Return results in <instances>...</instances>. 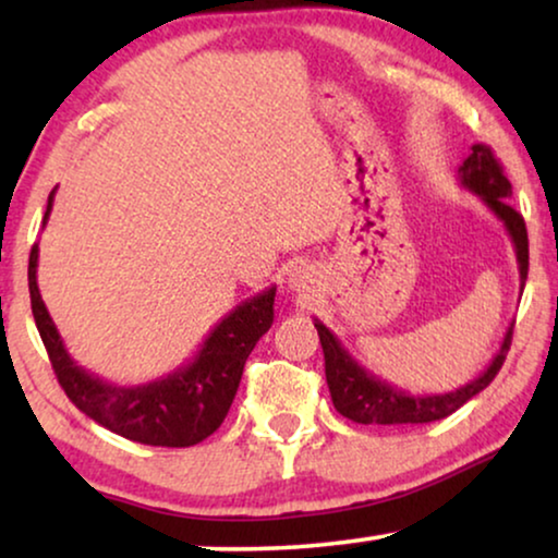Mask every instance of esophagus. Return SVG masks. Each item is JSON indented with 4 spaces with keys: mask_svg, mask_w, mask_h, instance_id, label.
Segmentation results:
<instances>
[{
    "mask_svg": "<svg viewBox=\"0 0 558 558\" xmlns=\"http://www.w3.org/2000/svg\"><path fill=\"white\" fill-rule=\"evenodd\" d=\"M312 284V274L307 269H294L292 274H289V287L296 289V292H307Z\"/></svg>",
    "mask_w": 558,
    "mask_h": 558,
    "instance_id": "esophagus-1",
    "label": "esophagus"
}]
</instances>
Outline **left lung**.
<instances>
[{
	"label": "left lung",
	"instance_id": "left-lung-1",
	"mask_svg": "<svg viewBox=\"0 0 558 558\" xmlns=\"http://www.w3.org/2000/svg\"><path fill=\"white\" fill-rule=\"evenodd\" d=\"M457 178H460V185L470 193H475L480 201H483L487 208L495 213V218L506 226L515 246V258H518V271H521V292L525 287V277H529V233H525V220L521 213H518L513 205H510L508 197L513 195V187L506 174H502V167L498 159H495L493 149L485 147V144H475L472 147V155L464 159L457 170ZM319 342H323L325 353V376L327 386H330V396L335 409L340 411L342 416L350 418L355 424H426L437 422V418H445L454 414L457 409L464 407L472 396H477L483 388L493 384V378L498 376L502 368V361H506L510 350V338H513V325L508 327L506 338L500 342V350L495 357L487 363V368L480 373L477 378H472L470 384H464L454 391L447 393H407L401 388H396L378 376H373L371 371H365L361 363L355 361L353 355L342 348L330 327H325L319 319H315Z\"/></svg>",
	"mask_w": 558,
	"mask_h": 558
}]
</instances>
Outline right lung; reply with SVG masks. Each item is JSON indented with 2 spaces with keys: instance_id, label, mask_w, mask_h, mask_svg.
<instances>
[{
  "instance_id": "1",
  "label": "right lung",
  "mask_w": 558,
  "mask_h": 558,
  "mask_svg": "<svg viewBox=\"0 0 558 558\" xmlns=\"http://www.w3.org/2000/svg\"><path fill=\"white\" fill-rule=\"evenodd\" d=\"M52 197L56 190L48 197L43 226L50 218ZM27 281L37 332L68 399L109 432L151 447H193L223 424L246 357L274 323L277 296V287H269L241 302L213 327L193 361L170 376L142 386H117L81 368L65 350L37 289V243L29 251Z\"/></svg>"
}]
</instances>
